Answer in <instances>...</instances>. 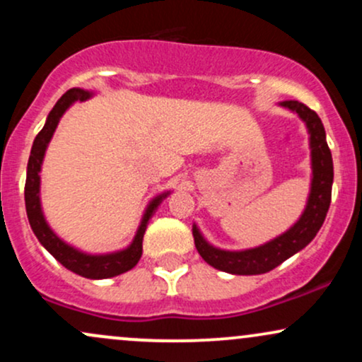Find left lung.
Masks as SVG:
<instances>
[{
    "mask_svg": "<svg viewBox=\"0 0 362 362\" xmlns=\"http://www.w3.org/2000/svg\"><path fill=\"white\" fill-rule=\"evenodd\" d=\"M281 105L296 112L306 122L310 132L313 178H311L308 204H306L305 213L301 214L298 223L293 228H289L284 235L277 236L272 242L262 245V247L243 252H226L211 247L202 238V235L199 233L197 226H194V243L199 255L207 264L223 272L236 274V276H255V274H265L276 269L282 262L288 260L291 255L305 248L317 236L318 230L325 221L328 207H330L334 161H332L330 148L327 144L325 127H323L317 112L311 110L305 103L298 100H286Z\"/></svg>",
    "mask_w": 362,
    "mask_h": 362,
    "instance_id": "8db88e82",
    "label": "left lung"
}]
</instances>
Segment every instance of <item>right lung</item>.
<instances>
[{"label": "right lung", "instance_id": "obj_1", "mask_svg": "<svg viewBox=\"0 0 362 362\" xmlns=\"http://www.w3.org/2000/svg\"><path fill=\"white\" fill-rule=\"evenodd\" d=\"M90 97V91L71 88L62 95L59 100L56 102L54 109L49 112L47 120H45L44 127L37 134L34 146H32L30 151V158H28L27 180H25V207H27L28 223H30L32 231H34L39 242L44 245L45 250L51 253L54 259L61 262L66 269L78 274V276L86 277V279H107V277H114L119 276V274L131 271L138 264L141 255H143V236L144 231H146V224L149 218H151V214L155 213L156 207L160 206V202L167 197L168 192L153 199L151 204L148 206L146 213H144L138 233H136L134 240H132V243L129 245L126 250L107 253V255H86V253L78 252L76 248L66 245L59 236L54 235L49 224L45 223L42 209H40V165H42L44 153L47 149L49 141H51L62 114L69 109L71 103L78 100L83 102Z\"/></svg>", "mask_w": 362, "mask_h": 362}]
</instances>
